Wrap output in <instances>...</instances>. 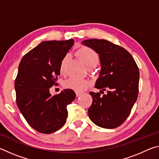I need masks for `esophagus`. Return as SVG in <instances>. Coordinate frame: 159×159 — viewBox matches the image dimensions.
<instances>
[{"mask_svg":"<svg viewBox=\"0 0 159 159\" xmlns=\"http://www.w3.org/2000/svg\"><path fill=\"white\" fill-rule=\"evenodd\" d=\"M82 93H80V92H76V97H79V96H80L82 95Z\"/></svg>","mask_w":159,"mask_h":159,"instance_id":"34e87169","label":"esophagus"}]
</instances>
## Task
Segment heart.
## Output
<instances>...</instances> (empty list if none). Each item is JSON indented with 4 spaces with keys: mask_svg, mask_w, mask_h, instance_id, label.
Instances as JSON below:
<instances>
[{
    "mask_svg": "<svg viewBox=\"0 0 159 159\" xmlns=\"http://www.w3.org/2000/svg\"><path fill=\"white\" fill-rule=\"evenodd\" d=\"M78 55L81 61L86 66H95L98 62V56L93 49L88 47L80 48L78 50ZM69 60V55H66L63 57L60 63V71L63 72L65 68V65ZM90 85V82L88 80L83 79H76L70 78L64 83V86L76 92H81L85 90Z\"/></svg>",
    "mask_w": 159,
    "mask_h": 159,
    "instance_id": "heart-1",
    "label": "heart"
}]
</instances>
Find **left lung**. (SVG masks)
<instances>
[{"label":"left lung","instance_id":"obj_1","mask_svg":"<svg viewBox=\"0 0 159 159\" xmlns=\"http://www.w3.org/2000/svg\"><path fill=\"white\" fill-rule=\"evenodd\" d=\"M82 44L98 54L101 64L93 103L88 109L90 120L101 128H117L125 121L138 99L139 73L133 57L124 48L104 39H88Z\"/></svg>","mask_w":159,"mask_h":159}]
</instances>
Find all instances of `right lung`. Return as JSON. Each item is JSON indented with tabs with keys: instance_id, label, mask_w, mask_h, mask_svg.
<instances>
[{
	"instance_id": "right-lung-1",
	"label": "right lung",
	"mask_w": 159,
	"mask_h": 159,
	"mask_svg": "<svg viewBox=\"0 0 159 159\" xmlns=\"http://www.w3.org/2000/svg\"><path fill=\"white\" fill-rule=\"evenodd\" d=\"M74 43L67 41H43L21 59L15 82L18 108L29 125L41 133L50 134L66 123L67 105L76 94L64 89L52 96L50 88L60 74V63Z\"/></svg>"
}]
</instances>
